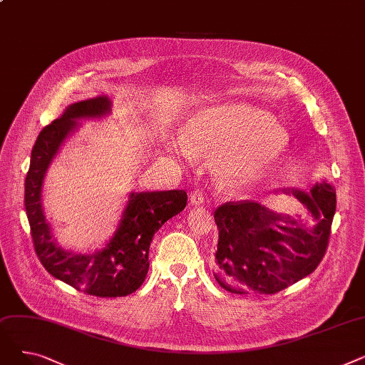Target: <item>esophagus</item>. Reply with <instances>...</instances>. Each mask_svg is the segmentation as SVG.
I'll list each match as a JSON object with an SVG mask.
<instances>
[{"label": "esophagus", "mask_w": 365, "mask_h": 365, "mask_svg": "<svg viewBox=\"0 0 365 365\" xmlns=\"http://www.w3.org/2000/svg\"><path fill=\"white\" fill-rule=\"evenodd\" d=\"M189 200H190V204L197 207V205H201L204 202V195H202L200 189H194L192 194L189 195Z\"/></svg>", "instance_id": "esophagus-1"}]
</instances>
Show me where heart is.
Listing matches in <instances>:
<instances>
[{
	"mask_svg": "<svg viewBox=\"0 0 365 365\" xmlns=\"http://www.w3.org/2000/svg\"><path fill=\"white\" fill-rule=\"evenodd\" d=\"M213 150L212 165L219 180L232 187L252 185L269 173L287 153L290 136L267 110L241 103L207 106L185 125V139L175 143Z\"/></svg>",
	"mask_w": 365,
	"mask_h": 365,
	"instance_id": "heart-1",
	"label": "heart"
}]
</instances>
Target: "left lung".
<instances>
[{
  "instance_id": "obj_1",
  "label": "left lung",
  "mask_w": 365,
  "mask_h": 365,
  "mask_svg": "<svg viewBox=\"0 0 365 365\" xmlns=\"http://www.w3.org/2000/svg\"><path fill=\"white\" fill-rule=\"evenodd\" d=\"M302 202L314 225L278 215L256 201L225 202L215 210L219 242L213 274L235 294H275L312 274L327 250L336 190L321 182L309 192L282 189Z\"/></svg>"
}]
</instances>
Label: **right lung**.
I'll return each mask as SVG.
<instances>
[{
  "mask_svg": "<svg viewBox=\"0 0 365 365\" xmlns=\"http://www.w3.org/2000/svg\"><path fill=\"white\" fill-rule=\"evenodd\" d=\"M110 113L106 96L69 105L59 118L38 134L25 180V208L35 253L54 278L78 292L98 297H123L136 292L149 269V247L153 235L186 207L185 190L131 192L118 229L105 248L91 255L65 250L53 238L47 222L41 189L48 165L62 143L78 127V120L102 118Z\"/></svg>",
  "mask_w": 365,
  "mask_h": 365,
  "instance_id": "obj_1",
  "label": "right lung"
}]
</instances>
